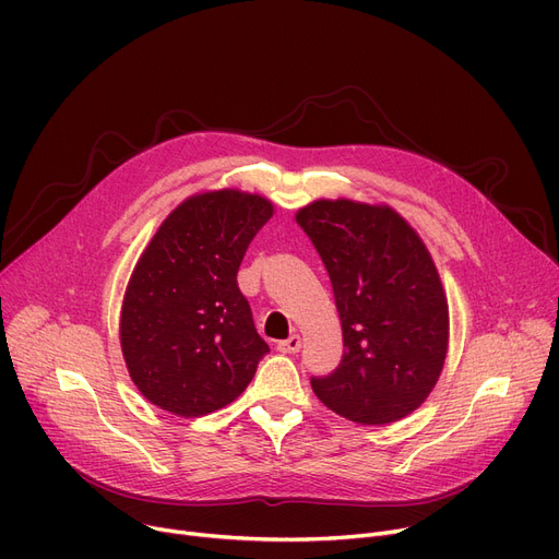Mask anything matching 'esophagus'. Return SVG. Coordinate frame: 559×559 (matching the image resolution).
Returning <instances> with one entry per match:
<instances>
[{
  "label": "esophagus",
  "mask_w": 559,
  "mask_h": 559,
  "mask_svg": "<svg viewBox=\"0 0 559 559\" xmlns=\"http://www.w3.org/2000/svg\"><path fill=\"white\" fill-rule=\"evenodd\" d=\"M276 348L281 350V354H297V350L301 348V337L299 335H289L287 340L278 342Z\"/></svg>",
  "instance_id": "34e87169"
}]
</instances>
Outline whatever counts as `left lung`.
Segmentation results:
<instances>
[{
	"mask_svg": "<svg viewBox=\"0 0 559 559\" xmlns=\"http://www.w3.org/2000/svg\"><path fill=\"white\" fill-rule=\"evenodd\" d=\"M329 272L344 354L312 376L317 399L362 426L417 409L435 388L449 346V306L435 262L388 205L314 201L297 213Z\"/></svg>",
	"mask_w": 559,
	"mask_h": 559,
	"instance_id": "1",
	"label": "left lung"
}]
</instances>
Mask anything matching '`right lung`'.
<instances>
[{
	"label": "right lung",
	"instance_id": "right-lung-1",
	"mask_svg": "<svg viewBox=\"0 0 559 559\" xmlns=\"http://www.w3.org/2000/svg\"><path fill=\"white\" fill-rule=\"evenodd\" d=\"M274 205L219 190L183 201L135 264L122 306V354L146 401L203 417L238 399L270 346L238 270Z\"/></svg>",
	"mask_w": 559,
	"mask_h": 559
}]
</instances>
